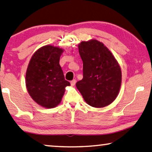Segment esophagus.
<instances>
[{"label":"esophagus","instance_id":"34e87169","mask_svg":"<svg viewBox=\"0 0 152 152\" xmlns=\"http://www.w3.org/2000/svg\"><path fill=\"white\" fill-rule=\"evenodd\" d=\"M76 80H75V79H74V80H72V81H71V85L72 86H74V85H75V84H76Z\"/></svg>","mask_w":152,"mask_h":152}]
</instances>
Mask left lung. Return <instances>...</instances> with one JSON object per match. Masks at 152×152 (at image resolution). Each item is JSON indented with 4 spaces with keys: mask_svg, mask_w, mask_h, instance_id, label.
<instances>
[{
    "mask_svg": "<svg viewBox=\"0 0 152 152\" xmlns=\"http://www.w3.org/2000/svg\"><path fill=\"white\" fill-rule=\"evenodd\" d=\"M83 63V78L76 87L85 101L94 107H104L116 99L122 73L118 61L102 42L92 39L78 44Z\"/></svg>",
    "mask_w": 152,
    "mask_h": 152,
    "instance_id": "left-lung-1",
    "label": "left lung"
}]
</instances>
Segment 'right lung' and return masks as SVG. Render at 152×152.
<instances>
[{
    "label": "right lung",
    "mask_w": 152,
    "mask_h": 152,
    "mask_svg": "<svg viewBox=\"0 0 152 152\" xmlns=\"http://www.w3.org/2000/svg\"><path fill=\"white\" fill-rule=\"evenodd\" d=\"M62 48L43 46L36 51L27 67L25 83L29 94L39 105L54 108L61 102L65 87L70 83L59 64Z\"/></svg>",
    "instance_id": "add662e5"
}]
</instances>
